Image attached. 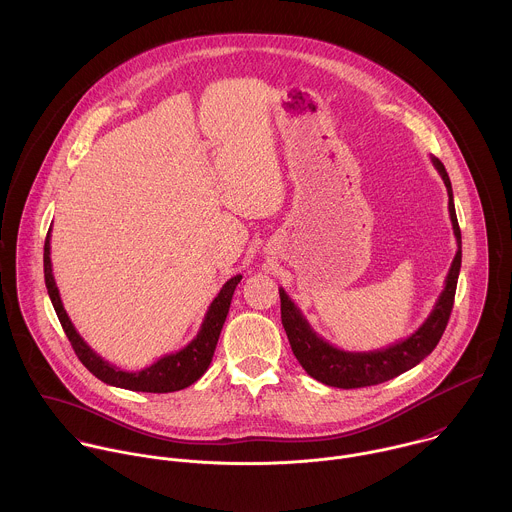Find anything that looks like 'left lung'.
<instances>
[{
    "label": "left lung",
    "mask_w": 512,
    "mask_h": 512,
    "mask_svg": "<svg viewBox=\"0 0 512 512\" xmlns=\"http://www.w3.org/2000/svg\"><path fill=\"white\" fill-rule=\"evenodd\" d=\"M434 167L438 169L449 197V219L453 226V234L457 240V252L451 262V268L445 278L443 292L439 293L438 301L428 315V319L406 339L392 343L384 349L368 351V353H353L343 351L327 343L323 337H319L299 307L292 301V297L280 288V301H282V325L286 329V335L290 339L293 355L299 361V365L305 368L309 376L315 380L335 386V388H363L386 382L412 366L422 363L439 343L451 309H453V297L457 288L459 268H461V230L457 224L455 205H453V191L449 175L438 157H432Z\"/></svg>",
    "instance_id": "obj_1"
}]
</instances>
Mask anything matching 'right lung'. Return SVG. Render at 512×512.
Wrapping results in <instances>:
<instances>
[{"label": "right lung", "mask_w": 512, "mask_h": 512, "mask_svg": "<svg viewBox=\"0 0 512 512\" xmlns=\"http://www.w3.org/2000/svg\"><path fill=\"white\" fill-rule=\"evenodd\" d=\"M43 266H45V286H47V292L51 297V303L57 311V317H59V321H61V325H63V329H65L80 363L86 366L98 380H102L110 386L126 388V390H134V392H155V394L183 390V388L191 386L193 382H197L207 372V368L213 361L217 343H219L224 319L228 315L232 293L242 280V276L238 274L222 286L219 295L209 305V311H207V315L201 323V329H199L197 337L187 347H183L177 353L163 355L153 365L146 366L142 370H122V368L104 361L98 353H94L88 347V343L74 329L73 321H71V317L67 315L65 307H63L59 288H57L55 276H53L51 228H49L47 238H45Z\"/></svg>", "instance_id": "right-lung-1"}]
</instances>
